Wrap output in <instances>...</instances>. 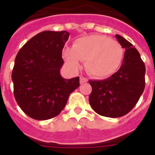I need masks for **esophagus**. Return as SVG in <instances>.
Segmentation results:
<instances>
[{"instance_id": "esophagus-1", "label": "esophagus", "mask_w": 155, "mask_h": 155, "mask_svg": "<svg viewBox=\"0 0 155 155\" xmlns=\"http://www.w3.org/2000/svg\"><path fill=\"white\" fill-rule=\"evenodd\" d=\"M87 81V79L86 78L83 76L80 77V83L81 84H84V83H86Z\"/></svg>"}]
</instances>
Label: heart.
Here are the masks:
<instances>
[{"label": "heart", "instance_id": "1", "mask_svg": "<svg viewBox=\"0 0 155 155\" xmlns=\"http://www.w3.org/2000/svg\"><path fill=\"white\" fill-rule=\"evenodd\" d=\"M63 57L74 70L80 68V61H85L87 73L103 78L119 69L124 60V50L120 42L109 37L91 35L76 39L72 47L63 50Z\"/></svg>", "mask_w": 155, "mask_h": 155}]
</instances>
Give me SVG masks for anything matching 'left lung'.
<instances>
[{"mask_svg": "<svg viewBox=\"0 0 155 155\" xmlns=\"http://www.w3.org/2000/svg\"><path fill=\"white\" fill-rule=\"evenodd\" d=\"M116 37L126 50L120 68L105 80L89 81L91 108L98 114L111 118L127 114L137 103L145 87V66L139 52L123 36Z\"/></svg>", "mask_w": 155, "mask_h": 155, "instance_id": "obj_1", "label": "left lung"}]
</instances>
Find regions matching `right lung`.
Instances as JSON below:
<instances>
[{
	"instance_id": "obj_1",
	"label": "right lung",
	"mask_w": 155,
	"mask_h": 155,
	"mask_svg": "<svg viewBox=\"0 0 155 155\" xmlns=\"http://www.w3.org/2000/svg\"><path fill=\"white\" fill-rule=\"evenodd\" d=\"M68 31L39 32L21 48L15 61L12 79L14 95L29 117L46 120L61 113L69 95L79 87V78L61 75L62 50Z\"/></svg>"
}]
</instances>
